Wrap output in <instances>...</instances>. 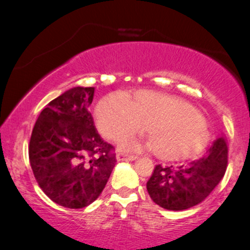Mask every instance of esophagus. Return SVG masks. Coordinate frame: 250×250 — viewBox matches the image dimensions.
Wrapping results in <instances>:
<instances>
[{"instance_id":"1","label":"esophagus","mask_w":250,"mask_h":250,"mask_svg":"<svg viewBox=\"0 0 250 250\" xmlns=\"http://www.w3.org/2000/svg\"><path fill=\"white\" fill-rule=\"evenodd\" d=\"M138 157L135 155H129V153H125V152H118L117 153V160H135Z\"/></svg>"}]
</instances>
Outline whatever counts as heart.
Returning <instances> with one entry per match:
<instances>
[{
	"label": "heart",
	"instance_id": "1",
	"mask_svg": "<svg viewBox=\"0 0 250 250\" xmlns=\"http://www.w3.org/2000/svg\"><path fill=\"white\" fill-rule=\"evenodd\" d=\"M99 131L112 142H123L146 128L151 149L159 156L181 157L200 150L207 142V126L196 108L182 99L152 91L115 97L99 102Z\"/></svg>",
	"mask_w": 250,
	"mask_h": 250
}]
</instances>
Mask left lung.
Instances as JSON below:
<instances>
[{
	"label": "left lung",
	"instance_id": "left-lung-1",
	"mask_svg": "<svg viewBox=\"0 0 250 250\" xmlns=\"http://www.w3.org/2000/svg\"><path fill=\"white\" fill-rule=\"evenodd\" d=\"M228 145L218 138L203 157L176 166L156 165L146 182L153 203L168 210H184L206 199L223 179Z\"/></svg>",
	"mask_w": 250,
	"mask_h": 250
}]
</instances>
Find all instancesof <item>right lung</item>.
Here are the masks:
<instances>
[{"label": "right lung", "mask_w": 250, "mask_h": 250, "mask_svg": "<svg viewBox=\"0 0 250 250\" xmlns=\"http://www.w3.org/2000/svg\"><path fill=\"white\" fill-rule=\"evenodd\" d=\"M94 87H74L41 111L29 141L34 176L51 200L83 208L98 199L115 167L114 146L97 132L88 111Z\"/></svg>", "instance_id": "1"}]
</instances>
